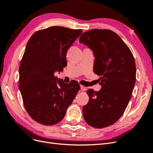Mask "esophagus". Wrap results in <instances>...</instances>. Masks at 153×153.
I'll list each match as a JSON object with an SVG mask.
<instances>
[{"label": "esophagus", "instance_id": "1", "mask_svg": "<svg viewBox=\"0 0 153 153\" xmlns=\"http://www.w3.org/2000/svg\"><path fill=\"white\" fill-rule=\"evenodd\" d=\"M86 87H84V86H83V85H80V89L82 90V91H85L86 90Z\"/></svg>", "mask_w": 153, "mask_h": 153}]
</instances>
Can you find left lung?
I'll return each instance as SVG.
<instances>
[{
    "label": "left lung",
    "instance_id": "1",
    "mask_svg": "<svg viewBox=\"0 0 153 153\" xmlns=\"http://www.w3.org/2000/svg\"><path fill=\"white\" fill-rule=\"evenodd\" d=\"M79 42L93 52L94 72L100 78L99 91L88 89L89 101L83 115L91 126L103 128L117 122L126 110L136 80V66L128 46L108 29L85 32Z\"/></svg>",
    "mask_w": 153,
    "mask_h": 153
}]
</instances>
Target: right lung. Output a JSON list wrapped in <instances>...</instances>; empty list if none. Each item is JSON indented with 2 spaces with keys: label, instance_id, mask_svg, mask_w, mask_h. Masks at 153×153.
<instances>
[{
  "label": "right lung",
  "instance_id": "add662e5",
  "mask_svg": "<svg viewBox=\"0 0 153 153\" xmlns=\"http://www.w3.org/2000/svg\"><path fill=\"white\" fill-rule=\"evenodd\" d=\"M81 29L53 26L36 32L26 45L19 68V89L27 113L46 126L61 122L80 89L57 76L67 64L66 53Z\"/></svg>",
  "mask_w": 153,
  "mask_h": 153
}]
</instances>
